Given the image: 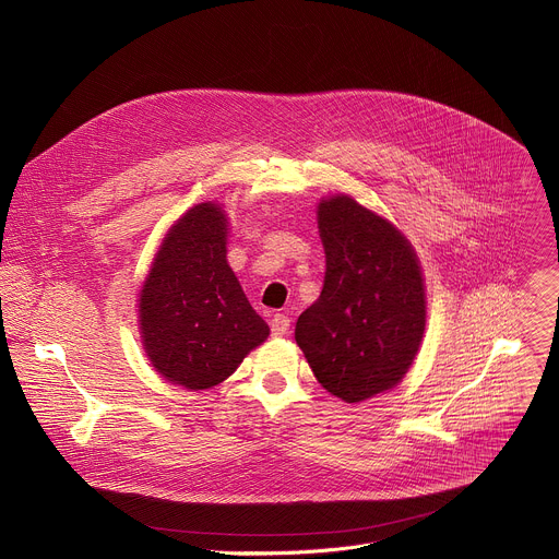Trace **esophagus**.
Here are the masks:
<instances>
[{
  "mask_svg": "<svg viewBox=\"0 0 559 559\" xmlns=\"http://www.w3.org/2000/svg\"><path fill=\"white\" fill-rule=\"evenodd\" d=\"M270 328H272V336H285L289 330V318L285 313H274Z\"/></svg>",
  "mask_w": 559,
  "mask_h": 559,
  "instance_id": "34e87169",
  "label": "esophagus"
}]
</instances>
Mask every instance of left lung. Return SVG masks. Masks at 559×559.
Here are the masks:
<instances>
[{
    "mask_svg": "<svg viewBox=\"0 0 559 559\" xmlns=\"http://www.w3.org/2000/svg\"><path fill=\"white\" fill-rule=\"evenodd\" d=\"M325 283L296 321L294 338L316 380L362 403L409 371L425 334L418 257L386 218L347 194L318 203Z\"/></svg>",
    "mask_w": 559,
    "mask_h": 559,
    "instance_id": "left-lung-1",
    "label": "left lung"
}]
</instances>
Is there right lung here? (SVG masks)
I'll use <instances>...</instances> for the list:
<instances>
[{
  "instance_id": "add662e5",
  "label": "right lung",
  "mask_w": 559,
  "mask_h": 559,
  "mask_svg": "<svg viewBox=\"0 0 559 559\" xmlns=\"http://www.w3.org/2000/svg\"><path fill=\"white\" fill-rule=\"evenodd\" d=\"M227 218L199 203L166 234L139 294V325L152 367L199 391L223 382L270 328L227 265Z\"/></svg>"
}]
</instances>
